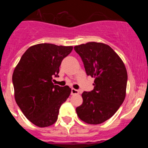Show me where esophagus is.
Returning <instances> with one entry per match:
<instances>
[{"label": "esophagus", "mask_w": 148, "mask_h": 148, "mask_svg": "<svg viewBox=\"0 0 148 148\" xmlns=\"http://www.w3.org/2000/svg\"><path fill=\"white\" fill-rule=\"evenodd\" d=\"M79 93V91L78 90H75L74 88L71 89V95H77V94Z\"/></svg>", "instance_id": "obj_1"}]
</instances>
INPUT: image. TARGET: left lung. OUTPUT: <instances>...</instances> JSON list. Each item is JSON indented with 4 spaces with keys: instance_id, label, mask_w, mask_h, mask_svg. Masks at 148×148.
I'll return each instance as SVG.
<instances>
[{
    "instance_id": "obj_1",
    "label": "left lung",
    "mask_w": 148,
    "mask_h": 148,
    "mask_svg": "<svg viewBox=\"0 0 148 148\" xmlns=\"http://www.w3.org/2000/svg\"><path fill=\"white\" fill-rule=\"evenodd\" d=\"M87 75L95 78L94 88L82 93L83 103L76 108L81 120L98 125L111 118L125 99L127 73L119 56L110 46L89 42L74 47Z\"/></svg>"
}]
</instances>
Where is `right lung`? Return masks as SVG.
<instances>
[{
	"label": "right lung",
	"mask_w": 148,
	"mask_h": 148,
	"mask_svg": "<svg viewBox=\"0 0 148 148\" xmlns=\"http://www.w3.org/2000/svg\"><path fill=\"white\" fill-rule=\"evenodd\" d=\"M73 50V47L39 44L23 53L12 75L15 99L24 116L40 127L53 125L61 104L71 92L68 86L53 83L59 77L61 61Z\"/></svg>",
	"instance_id": "add662e5"
}]
</instances>
